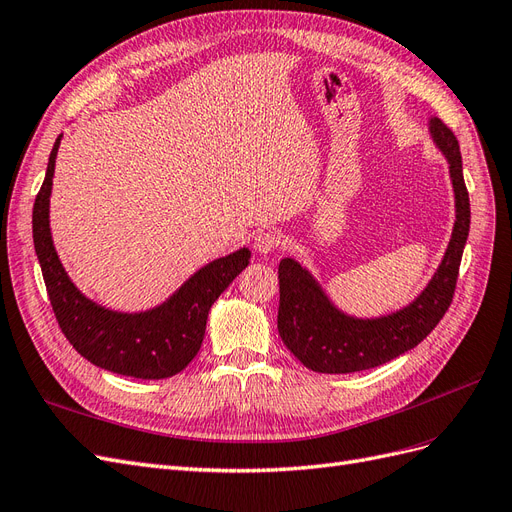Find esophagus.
I'll return each instance as SVG.
<instances>
[{"label": "esophagus", "instance_id": "34e87169", "mask_svg": "<svg viewBox=\"0 0 512 512\" xmlns=\"http://www.w3.org/2000/svg\"><path fill=\"white\" fill-rule=\"evenodd\" d=\"M280 243H282V237L277 235V232L265 230V232H258V235H256L254 250L258 254H271V252L277 250V247H280Z\"/></svg>", "mask_w": 512, "mask_h": 512}]
</instances>
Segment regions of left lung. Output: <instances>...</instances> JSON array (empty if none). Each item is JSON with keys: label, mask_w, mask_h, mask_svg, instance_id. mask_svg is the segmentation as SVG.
Masks as SVG:
<instances>
[{"label": "left lung", "mask_w": 512, "mask_h": 512, "mask_svg": "<svg viewBox=\"0 0 512 512\" xmlns=\"http://www.w3.org/2000/svg\"><path fill=\"white\" fill-rule=\"evenodd\" d=\"M429 134L448 162L455 192V224L440 267L412 303L378 318L350 316L329 299L316 277L297 260L282 258L277 269V331L307 369L318 374H352L389 363L421 344L451 305L470 232V196L455 134L438 117L429 119Z\"/></svg>", "instance_id": "1"}]
</instances>
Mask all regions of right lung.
Returning a JSON list of instances; mask_svg holds the SVG:
<instances>
[{"label":"right lung","instance_id":"1","mask_svg":"<svg viewBox=\"0 0 512 512\" xmlns=\"http://www.w3.org/2000/svg\"><path fill=\"white\" fill-rule=\"evenodd\" d=\"M53 145L44 183L34 203V247L55 318L72 348L89 363L119 376L162 380L190 365L203 344L211 305L228 284L250 265L247 247L215 258L185 280L170 297L145 312H115L87 299L74 286L55 252L49 207L55 158Z\"/></svg>","mask_w":512,"mask_h":512}]
</instances>
